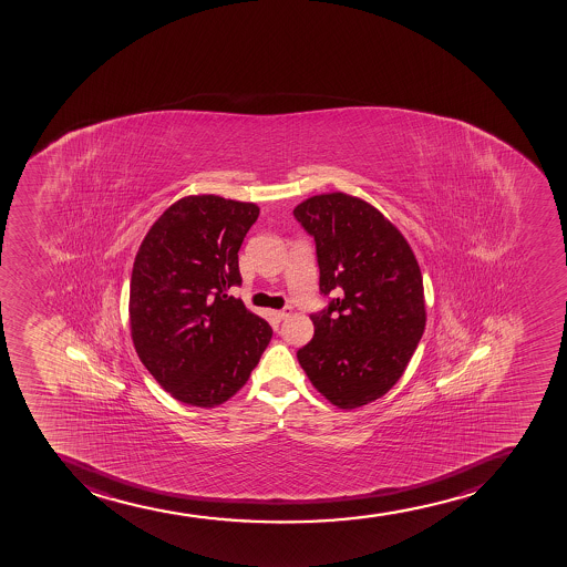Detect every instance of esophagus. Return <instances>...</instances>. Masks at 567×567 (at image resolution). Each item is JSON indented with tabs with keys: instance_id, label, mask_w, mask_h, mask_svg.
I'll return each mask as SVG.
<instances>
[{
	"instance_id": "1",
	"label": "esophagus",
	"mask_w": 567,
	"mask_h": 567,
	"mask_svg": "<svg viewBox=\"0 0 567 567\" xmlns=\"http://www.w3.org/2000/svg\"><path fill=\"white\" fill-rule=\"evenodd\" d=\"M289 316H291V308H289V306H286L284 310L275 311V317L278 319V321H284V319Z\"/></svg>"
}]
</instances>
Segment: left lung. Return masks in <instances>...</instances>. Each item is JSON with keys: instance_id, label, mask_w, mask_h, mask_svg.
Instances as JSON below:
<instances>
[{"instance_id": "1", "label": "left lung", "mask_w": 567, "mask_h": 567, "mask_svg": "<svg viewBox=\"0 0 567 567\" xmlns=\"http://www.w3.org/2000/svg\"><path fill=\"white\" fill-rule=\"evenodd\" d=\"M316 245L319 295L310 343L297 358L311 384L340 409L386 394L403 375L425 327L416 257L370 203L324 194L292 210Z\"/></svg>"}]
</instances>
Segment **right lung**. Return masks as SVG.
Here are the masks:
<instances>
[{
    "label": "right lung",
    "mask_w": 567,
    "mask_h": 567,
    "mask_svg": "<svg viewBox=\"0 0 567 567\" xmlns=\"http://www.w3.org/2000/svg\"><path fill=\"white\" fill-rule=\"evenodd\" d=\"M254 203L188 196L155 221L131 280L132 340L142 364L186 405L216 406L245 386L272 328L229 297Z\"/></svg>",
    "instance_id": "right-lung-1"
}]
</instances>
